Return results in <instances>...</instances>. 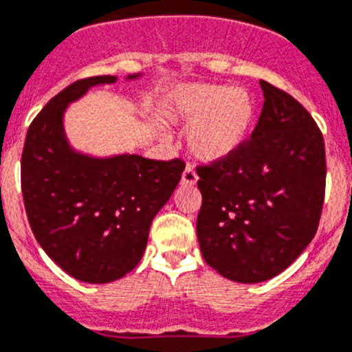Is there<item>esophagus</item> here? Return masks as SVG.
<instances>
[{"instance_id":"1","label":"esophagus","mask_w":352,"mask_h":352,"mask_svg":"<svg viewBox=\"0 0 352 352\" xmlns=\"http://www.w3.org/2000/svg\"><path fill=\"white\" fill-rule=\"evenodd\" d=\"M198 182V175L191 166H186V170L182 172V177H180V184L182 186H195Z\"/></svg>"}]
</instances>
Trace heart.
<instances>
[{"label":"heart","mask_w":352,"mask_h":352,"mask_svg":"<svg viewBox=\"0 0 352 352\" xmlns=\"http://www.w3.org/2000/svg\"><path fill=\"white\" fill-rule=\"evenodd\" d=\"M163 118L189 127V152L201 163H221L248 142L256 117L255 99L244 88L180 83L161 102Z\"/></svg>","instance_id":"heart-1"}]
</instances>
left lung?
<instances>
[{
	"instance_id": "obj_1",
	"label": "left lung",
	"mask_w": 352,
	"mask_h": 352,
	"mask_svg": "<svg viewBox=\"0 0 352 352\" xmlns=\"http://www.w3.org/2000/svg\"><path fill=\"white\" fill-rule=\"evenodd\" d=\"M261 118L239 152L197 168V237L207 264L239 283L289 267L316 235L326 186L324 140L310 113L261 81Z\"/></svg>"
}]
</instances>
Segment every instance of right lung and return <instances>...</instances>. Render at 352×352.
<instances>
[{"label": "right lung", "instance_id": "obj_1", "mask_svg": "<svg viewBox=\"0 0 352 352\" xmlns=\"http://www.w3.org/2000/svg\"><path fill=\"white\" fill-rule=\"evenodd\" d=\"M129 74L125 81H136ZM117 76L76 81L49 100L30 125L21 186L36 243L60 267L85 283H109L131 273L148 241L151 223L170 200L184 163L138 154L94 155L74 148L65 113L88 90Z\"/></svg>", "mask_w": 352, "mask_h": 352}]
</instances>
